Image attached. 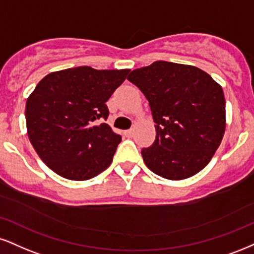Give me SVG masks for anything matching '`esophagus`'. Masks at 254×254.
<instances>
[{"instance_id": "1", "label": "esophagus", "mask_w": 254, "mask_h": 254, "mask_svg": "<svg viewBox=\"0 0 254 254\" xmlns=\"http://www.w3.org/2000/svg\"><path fill=\"white\" fill-rule=\"evenodd\" d=\"M124 135L127 136V137H132L133 136V130L132 129H130V130H127L124 132Z\"/></svg>"}]
</instances>
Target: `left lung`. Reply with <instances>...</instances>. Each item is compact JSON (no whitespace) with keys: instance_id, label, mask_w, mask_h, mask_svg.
Segmentation results:
<instances>
[{"instance_id":"obj_1","label":"left lung","mask_w":254,"mask_h":254,"mask_svg":"<svg viewBox=\"0 0 254 254\" xmlns=\"http://www.w3.org/2000/svg\"><path fill=\"white\" fill-rule=\"evenodd\" d=\"M127 80L148 99L156 123V139L142 149L146 167L168 180L188 179L202 170L225 133L221 86L197 67L168 61L133 69Z\"/></svg>"}]
</instances>
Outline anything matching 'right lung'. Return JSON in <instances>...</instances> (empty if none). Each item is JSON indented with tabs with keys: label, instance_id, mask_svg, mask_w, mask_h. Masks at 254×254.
<instances>
[{
	"label": "right lung",
	"instance_id": "add662e5",
	"mask_svg": "<svg viewBox=\"0 0 254 254\" xmlns=\"http://www.w3.org/2000/svg\"><path fill=\"white\" fill-rule=\"evenodd\" d=\"M130 69L88 66L52 72L26 103L27 133L39 157L58 175L73 181L97 176L111 164L122 137L106 123V102Z\"/></svg>",
	"mask_w": 254,
	"mask_h": 254
}]
</instances>
